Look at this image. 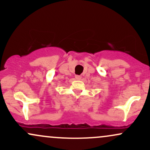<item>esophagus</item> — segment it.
Returning a JSON list of instances; mask_svg holds the SVG:
<instances>
[{"instance_id": "obj_1", "label": "esophagus", "mask_w": 150, "mask_h": 150, "mask_svg": "<svg viewBox=\"0 0 150 150\" xmlns=\"http://www.w3.org/2000/svg\"><path fill=\"white\" fill-rule=\"evenodd\" d=\"M75 78H76V80H80V79H81V77H80V75H75Z\"/></svg>"}]
</instances>
